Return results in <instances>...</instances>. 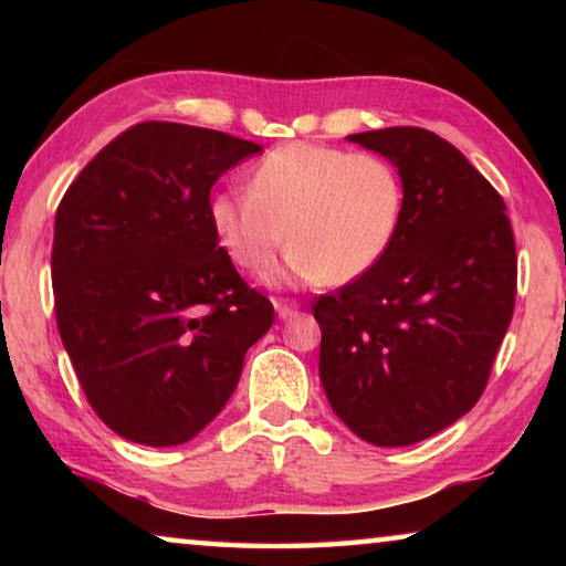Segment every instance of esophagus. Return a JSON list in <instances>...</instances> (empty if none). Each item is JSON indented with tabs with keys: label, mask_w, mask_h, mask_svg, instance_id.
Returning a JSON list of instances; mask_svg holds the SVG:
<instances>
[{
	"label": "esophagus",
	"mask_w": 566,
	"mask_h": 566,
	"mask_svg": "<svg viewBox=\"0 0 566 566\" xmlns=\"http://www.w3.org/2000/svg\"><path fill=\"white\" fill-rule=\"evenodd\" d=\"M274 310H276V314H280V319H290L292 314H296V310H300V304L290 302V300H276Z\"/></svg>",
	"instance_id": "esophagus-1"
}]
</instances>
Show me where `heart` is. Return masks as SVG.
Segmentation results:
<instances>
[{"mask_svg": "<svg viewBox=\"0 0 566 566\" xmlns=\"http://www.w3.org/2000/svg\"><path fill=\"white\" fill-rule=\"evenodd\" d=\"M405 214V181L379 155L290 142L249 171L244 189H222L209 222L224 252L244 270H262L286 244L270 282L359 280L385 260Z\"/></svg>", "mask_w": 566, "mask_h": 566, "instance_id": "obj_1", "label": "heart"}]
</instances>
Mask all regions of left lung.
Instances as JSON below:
<instances>
[{"mask_svg": "<svg viewBox=\"0 0 566 566\" xmlns=\"http://www.w3.org/2000/svg\"><path fill=\"white\" fill-rule=\"evenodd\" d=\"M405 181L385 260L314 302L319 379L364 442L407 447L472 409L510 329L516 249L504 199L457 147L421 127L347 137Z\"/></svg>", "mask_w": 566, "mask_h": 566, "instance_id": "left-lung-1", "label": "left lung"}]
</instances>
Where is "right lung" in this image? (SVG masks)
I'll return each instance as SVG.
<instances>
[{"label":"right lung","instance_id":"obj_1","mask_svg":"<svg viewBox=\"0 0 566 566\" xmlns=\"http://www.w3.org/2000/svg\"><path fill=\"white\" fill-rule=\"evenodd\" d=\"M254 142L177 122L112 139L54 219L56 327L92 409L147 447L197 437L274 322L219 247L209 191Z\"/></svg>","mask_w":566,"mask_h":566}]
</instances>
